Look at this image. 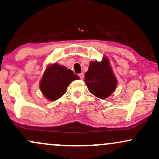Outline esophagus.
I'll return each mask as SVG.
<instances>
[{
  "instance_id": "1",
  "label": "esophagus",
  "mask_w": 159,
  "mask_h": 159,
  "mask_svg": "<svg viewBox=\"0 0 159 159\" xmlns=\"http://www.w3.org/2000/svg\"><path fill=\"white\" fill-rule=\"evenodd\" d=\"M78 76H79V78H81V79H84V73H80L78 75Z\"/></svg>"
}]
</instances>
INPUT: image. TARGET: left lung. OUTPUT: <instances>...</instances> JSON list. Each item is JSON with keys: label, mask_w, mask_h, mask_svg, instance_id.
Returning <instances> with one entry per match:
<instances>
[{"label": "left lung", "mask_w": 159, "mask_h": 159, "mask_svg": "<svg viewBox=\"0 0 159 159\" xmlns=\"http://www.w3.org/2000/svg\"><path fill=\"white\" fill-rule=\"evenodd\" d=\"M84 81L91 93L100 98L108 97L117 83L107 58L101 62H91L85 73Z\"/></svg>", "instance_id": "8db88e82"}]
</instances>
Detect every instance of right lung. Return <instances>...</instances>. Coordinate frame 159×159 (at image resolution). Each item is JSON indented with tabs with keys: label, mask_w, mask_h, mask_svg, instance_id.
Wrapping results in <instances>:
<instances>
[{
	"label": "right lung",
	"mask_w": 159,
	"mask_h": 159,
	"mask_svg": "<svg viewBox=\"0 0 159 159\" xmlns=\"http://www.w3.org/2000/svg\"><path fill=\"white\" fill-rule=\"evenodd\" d=\"M78 78L73 71L54 63L45 70L40 82V90L48 99L55 101L65 94L71 82Z\"/></svg>",
	"instance_id": "right-lung-1"
}]
</instances>
